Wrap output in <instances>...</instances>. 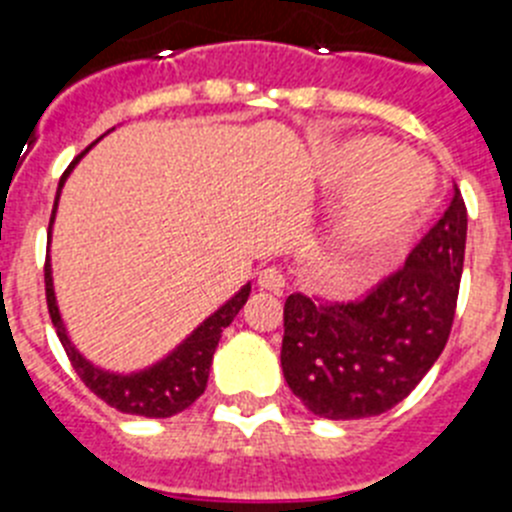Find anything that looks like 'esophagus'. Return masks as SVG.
Listing matches in <instances>:
<instances>
[{"instance_id": "1", "label": "esophagus", "mask_w": 512, "mask_h": 512, "mask_svg": "<svg viewBox=\"0 0 512 512\" xmlns=\"http://www.w3.org/2000/svg\"><path fill=\"white\" fill-rule=\"evenodd\" d=\"M257 285L262 290H270V293H280L285 288V278L278 267H262L260 273H257Z\"/></svg>"}]
</instances>
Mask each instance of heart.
Returning <instances> with one entry per match:
<instances>
[{
  "instance_id": "heart-1",
  "label": "heart",
  "mask_w": 512,
  "mask_h": 512,
  "mask_svg": "<svg viewBox=\"0 0 512 512\" xmlns=\"http://www.w3.org/2000/svg\"><path fill=\"white\" fill-rule=\"evenodd\" d=\"M405 172L419 178L413 189L407 186ZM398 175L406 178L395 184ZM316 176L329 191H352L336 229V250L349 275L365 270L385 247L403 237L431 196L416 160L385 137L365 135L319 147Z\"/></svg>"
}]
</instances>
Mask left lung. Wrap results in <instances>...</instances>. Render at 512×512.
Segmentation results:
<instances>
[{
	"label": "left lung",
	"instance_id": "1",
	"mask_svg": "<svg viewBox=\"0 0 512 512\" xmlns=\"http://www.w3.org/2000/svg\"><path fill=\"white\" fill-rule=\"evenodd\" d=\"M467 245V206L449 209L398 273L357 303H313L293 293L283 308L280 365L313 416L357 421L408 398L449 339Z\"/></svg>",
	"mask_w": 512,
	"mask_h": 512
}]
</instances>
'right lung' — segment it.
I'll return each instance as SVG.
<instances>
[{
  "label": "right lung",
  "instance_id": "obj_1",
  "mask_svg": "<svg viewBox=\"0 0 512 512\" xmlns=\"http://www.w3.org/2000/svg\"><path fill=\"white\" fill-rule=\"evenodd\" d=\"M89 150L91 147H86L84 153L68 165L61 183H58V191H55V204L48 227V257H45V298H48L50 319H53L58 339H61L68 359H71L73 370L78 372V377L84 380V385L91 393L99 395L104 403L117 408V411L130 413V416L170 418L176 416V413L186 411L188 405L196 403V398L206 390L211 359H214L216 347H219L222 331L232 324L234 316L239 313V308L247 303L252 285H242L227 303H222V306L211 313L209 319L201 321V324L196 326L173 352H168L163 359L153 362V365L142 367V370L137 372H112L89 362L84 354L78 352L76 344L71 342L66 324H63L61 308H58V298H55L53 288V267H50V237H53L58 199H61V191L63 186H66L68 176H71V170L76 168L78 160L84 158Z\"/></svg>",
  "mask_w": 512,
  "mask_h": 512
}]
</instances>
